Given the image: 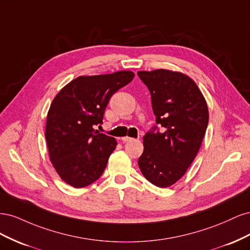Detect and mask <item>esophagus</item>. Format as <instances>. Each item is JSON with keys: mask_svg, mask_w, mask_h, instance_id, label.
<instances>
[{"mask_svg": "<svg viewBox=\"0 0 250 250\" xmlns=\"http://www.w3.org/2000/svg\"><path fill=\"white\" fill-rule=\"evenodd\" d=\"M133 139L132 138H129V137H124V138H122V142L123 143H127V142H130V141H132Z\"/></svg>", "mask_w": 250, "mask_h": 250, "instance_id": "obj_1", "label": "esophagus"}]
</instances>
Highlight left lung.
I'll return each mask as SVG.
<instances>
[{"instance_id": "left-lung-1", "label": "left lung", "mask_w": 250, "mask_h": 250, "mask_svg": "<svg viewBox=\"0 0 250 250\" xmlns=\"http://www.w3.org/2000/svg\"><path fill=\"white\" fill-rule=\"evenodd\" d=\"M138 75L150 92L157 124L144 135L138 164L151 184L167 188L184 176L198 152L208 124V105L184 74L155 70Z\"/></svg>"}]
</instances>
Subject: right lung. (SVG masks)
<instances>
[{
	"label": "right lung",
	"mask_w": 250,
	"mask_h": 250,
	"mask_svg": "<svg viewBox=\"0 0 250 250\" xmlns=\"http://www.w3.org/2000/svg\"><path fill=\"white\" fill-rule=\"evenodd\" d=\"M133 77L130 71L81 76L54 98L47 117L46 141L50 160L66 184L83 188L102 175L117 142L94 126L102 124L111 96Z\"/></svg>",
	"instance_id": "add662e5"
}]
</instances>
